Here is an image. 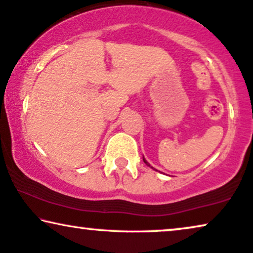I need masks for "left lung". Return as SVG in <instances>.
<instances>
[{
	"label": "left lung",
	"mask_w": 253,
	"mask_h": 253,
	"mask_svg": "<svg viewBox=\"0 0 253 253\" xmlns=\"http://www.w3.org/2000/svg\"><path fill=\"white\" fill-rule=\"evenodd\" d=\"M143 162H144V163H146V164H147V166H148V167H150V166H149V163H148V162H147L146 160H144V158H143ZM150 168H153V167H150Z\"/></svg>",
	"instance_id": "1"
}]
</instances>
